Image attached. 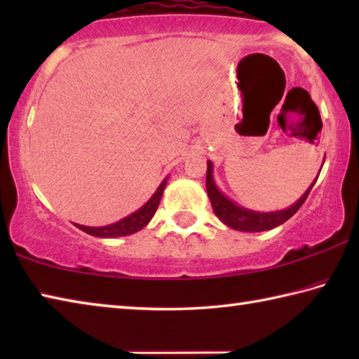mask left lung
Masks as SVG:
<instances>
[{
    "label": "left lung",
    "instance_id": "1",
    "mask_svg": "<svg viewBox=\"0 0 359 359\" xmlns=\"http://www.w3.org/2000/svg\"><path fill=\"white\" fill-rule=\"evenodd\" d=\"M317 182V179H315ZM313 182V184H315ZM313 184L309 187V190L302 194L301 199L294 203L291 208L280 210V212H269V214H261V212L247 210L244 208H239L234 203H231L228 198H224L223 194L218 191V188L214 184L212 179V163L208 161V175H205V188H208V194L214 209L215 215L226 224V226L239 231H247V233H258V231H266L278 226L293 217L301 205L306 201L309 193H311Z\"/></svg>",
    "mask_w": 359,
    "mask_h": 359
}]
</instances>
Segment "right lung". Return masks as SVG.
I'll use <instances>...</instances> for the list:
<instances>
[{"label":"right lung","instance_id":"right-lung-1","mask_svg":"<svg viewBox=\"0 0 359 359\" xmlns=\"http://www.w3.org/2000/svg\"><path fill=\"white\" fill-rule=\"evenodd\" d=\"M165 187H166V180L158 187V190L155 191L154 196L150 198V201L147 204L142 205V208L137 212H135V214L123 218V220L109 224V226H100V228L82 226V224H76V226L79 229L85 231V233L90 236H96V238H120V236H128V234L136 233V231L142 229L145 224L151 220V217L155 215L158 205H160Z\"/></svg>","mask_w":359,"mask_h":359}]
</instances>
